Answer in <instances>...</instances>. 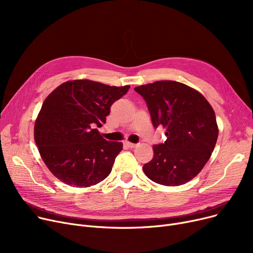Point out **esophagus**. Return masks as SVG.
<instances>
[{"mask_svg": "<svg viewBox=\"0 0 253 253\" xmlns=\"http://www.w3.org/2000/svg\"><path fill=\"white\" fill-rule=\"evenodd\" d=\"M125 144L128 145V147H129L130 149H134V148L137 147V143H132V142H129V141H126Z\"/></svg>", "mask_w": 253, "mask_h": 253, "instance_id": "obj_1", "label": "esophagus"}]
</instances>
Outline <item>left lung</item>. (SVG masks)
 <instances>
[{"instance_id": "8db88e82", "label": "left lung", "mask_w": 253, "mask_h": 253, "mask_svg": "<svg viewBox=\"0 0 253 253\" xmlns=\"http://www.w3.org/2000/svg\"><path fill=\"white\" fill-rule=\"evenodd\" d=\"M134 90L147 102L154 127L166 128V141L154 145V158L142 167L145 175L163 185L190 181L215 147L213 109L200 92L175 81H157Z\"/></svg>"}]
</instances>
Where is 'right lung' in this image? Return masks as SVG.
Here are the masks:
<instances>
[{"instance_id":"right-lung-1","label":"right lung","mask_w":253,"mask_h":253,"mask_svg":"<svg viewBox=\"0 0 253 253\" xmlns=\"http://www.w3.org/2000/svg\"><path fill=\"white\" fill-rule=\"evenodd\" d=\"M130 86L90 80L62 83L45 99L35 123V141L44 163L62 182L87 188L109 176L123 144L105 140L96 127Z\"/></svg>"}]
</instances>
